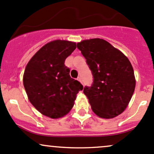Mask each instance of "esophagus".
Instances as JSON below:
<instances>
[{
  "instance_id": "34e87169",
  "label": "esophagus",
  "mask_w": 154,
  "mask_h": 154,
  "mask_svg": "<svg viewBox=\"0 0 154 154\" xmlns=\"http://www.w3.org/2000/svg\"><path fill=\"white\" fill-rule=\"evenodd\" d=\"M77 80L80 81V82H82V79H81V77H77Z\"/></svg>"
}]
</instances>
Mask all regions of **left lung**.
I'll list each match as a JSON object with an SVG mask.
<instances>
[{
  "label": "left lung",
  "instance_id": "obj_1",
  "mask_svg": "<svg viewBox=\"0 0 154 154\" xmlns=\"http://www.w3.org/2000/svg\"><path fill=\"white\" fill-rule=\"evenodd\" d=\"M92 73L93 83L83 93L91 109L102 118H112L124 111L135 88L132 66L118 49L102 38L77 44Z\"/></svg>",
  "mask_w": 154,
  "mask_h": 154
}]
</instances>
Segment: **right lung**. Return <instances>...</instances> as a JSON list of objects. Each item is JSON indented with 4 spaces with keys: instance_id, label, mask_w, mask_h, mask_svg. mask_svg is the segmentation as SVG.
<instances>
[{
    "instance_id": "obj_1",
    "label": "right lung",
    "mask_w": 154,
    "mask_h": 154,
    "mask_svg": "<svg viewBox=\"0 0 154 154\" xmlns=\"http://www.w3.org/2000/svg\"><path fill=\"white\" fill-rule=\"evenodd\" d=\"M76 49V43L55 40L46 44L25 67L23 85L30 102L38 112L51 118L66 115L76 95L83 89L70 77L65 60Z\"/></svg>"
}]
</instances>
